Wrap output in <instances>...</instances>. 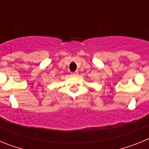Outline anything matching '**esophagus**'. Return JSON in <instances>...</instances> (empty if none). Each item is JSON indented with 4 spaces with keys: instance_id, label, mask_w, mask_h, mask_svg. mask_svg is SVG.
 Wrapping results in <instances>:
<instances>
[{
    "instance_id": "esophagus-1",
    "label": "esophagus",
    "mask_w": 149,
    "mask_h": 149,
    "mask_svg": "<svg viewBox=\"0 0 149 149\" xmlns=\"http://www.w3.org/2000/svg\"><path fill=\"white\" fill-rule=\"evenodd\" d=\"M77 74H78V72H72V73H71V75H72V76H77Z\"/></svg>"
}]
</instances>
